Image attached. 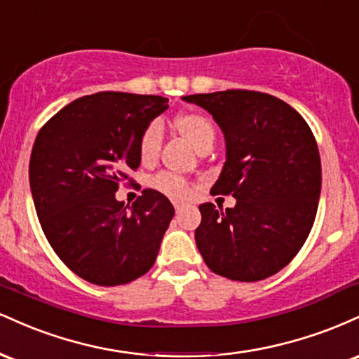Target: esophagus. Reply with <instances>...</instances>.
Returning a JSON list of instances; mask_svg holds the SVG:
<instances>
[{
    "instance_id": "esophagus-1",
    "label": "esophagus",
    "mask_w": 359,
    "mask_h": 359,
    "mask_svg": "<svg viewBox=\"0 0 359 359\" xmlns=\"http://www.w3.org/2000/svg\"><path fill=\"white\" fill-rule=\"evenodd\" d=\"M174 208H175V211H177V212H179V211H180V209H182V208H184V203H179V201H174Z\"/></svg>"
}]
</instances>
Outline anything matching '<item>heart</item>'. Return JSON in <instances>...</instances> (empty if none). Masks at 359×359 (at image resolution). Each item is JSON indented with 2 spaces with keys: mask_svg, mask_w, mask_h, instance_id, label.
Here are the masks:
<instances>
[{
  "mask_svg": "<svg viewBox=\"0 0 359 359\" xmlns=\"http://www.w3.org/2000/svg\"><path fill=\"white\" fill-rule=\"evenodd\" d=\"M174 126L199 151L205 147H212L214 138H216V130H214L212 121L203 113L187 111V113L177 114ZM160 145H162V133H160V128L155 123H151L143 130L138 142V154L142 162H151L158 155ZM154 187L156 191L165 194V196L175 197V199L187 197L189 191H191L187 180L184 177L172 174V172H162V174L155 175Z\"/></svg>",
  "mask_w": 359,
  "mask_h": 359,
  "instance_id": "1",
  "label": "heart"
}]
</instances>
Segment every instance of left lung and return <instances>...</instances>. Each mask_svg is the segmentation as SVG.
Listing matches in <instances>:
<instances>
[{"label": "left lung", "instance_id": "8db88e82", "mask_svg": "<svg viewBox=\"0 0 359 359\" xmlns=\"http://www.w3.org/2000/svg\"><path fill=\"white\" fill-rule=\"evenodd\" d=\"M212 114L224 133L226 162L212 194L234 208L199 205L196 245L214 273L258 282L292 262L314 224L320 156L311 128L287 102L265 93L229 89L184 96Z\"/></svg>", "mask_w": 359, "mask_h": 359}]
</instances>
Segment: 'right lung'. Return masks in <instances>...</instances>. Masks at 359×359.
Masks as SVG:
<instances>
[{
	"label": "right lung",
	"mask_w": 359,
	"mask_h": 359,
	"mask_svg": "<svg viewBox=\"0 0 359 359\" xmlns=\"http://www.w3.org/2000/svg\"><path fill=\"white\" fill-rule=\"evenodd\" d=\"M167 108L162 96L104 90L72 101L36 135L28 170L36 216L57 257L90 283L123 285L154 266L174 205L154 189L131 208L114 194L140 167L143 130Z\"/></svg>",
	"instance_id": "obj_1"
}]
</instances>
